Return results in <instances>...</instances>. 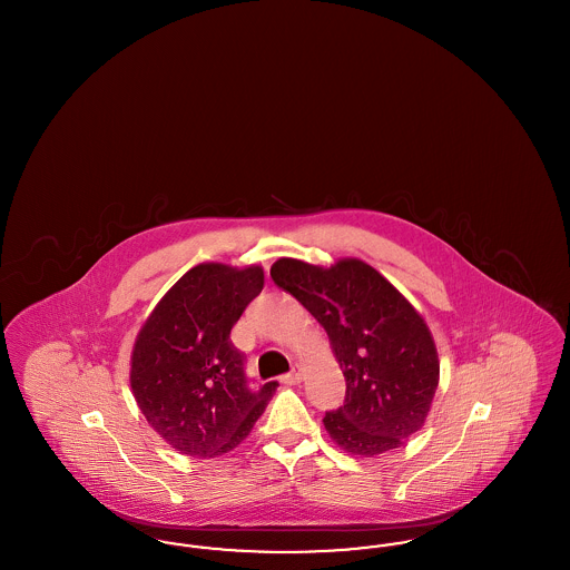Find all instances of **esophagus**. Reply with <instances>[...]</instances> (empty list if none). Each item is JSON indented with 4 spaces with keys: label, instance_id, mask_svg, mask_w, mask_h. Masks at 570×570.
I'll return each mask as SVG.
<instances>
[{
    "label": "esophagus",
    "instance_id": "34e87169",
    "mask_svg": "<svg viewBox=\"0 0 570 570\" xmlns=\"http://www.w3.org/2000/svg\"><path fill=\"white\" fill-rule=\"evenodd\" d=\"M301 376H303L301 365H293V370H291L286 376H282V382H286V384H298Z\"/></svg>",
    "mask_w": 570,
    "mask_h": 570
}]
</instances>
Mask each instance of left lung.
I'll return each mask as SVG.
<instances>
[{
	"label": "left lung",
	"mask_w": 570,
	"mask_h": 570,
	"mask_svg": "<svg viewBox=\"0 0 570 570\" xmlns=\"http://www.w3.org/2000/svg\"><path fill=\"white\" fill-rule=\"evenodd\" d=\"M272 277L325 326L344 372V406L323 419L328 435L363 458L402 446L423 428L440 379L434 337L421 314L358 258L328 269L279 258Z\"/></svg>",
	"instance_id": "left-lung-1"
}]
</instances>
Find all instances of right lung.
<instances>
[{"label":"right lung","mask_w":570,"mask_h":570,"mask_svg":"<svg viewBox=\"0 0 570 570\" xmlns=\"http://www.w3.org/2000/svg\"><path fill=\"white\" fill-rule=\"evenodd\" d=\"M265 273L203 263L164 295L140 328L130 384L147 423L191 458L233 451L265 412L277 382L249 386L230 328L261 295Z\"/></svg>","instance_id":"right-lung-1"}]
</instances>
